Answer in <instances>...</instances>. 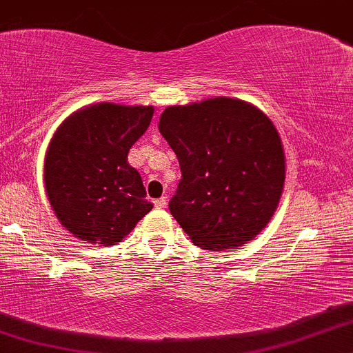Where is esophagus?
Here are the masks:
<instances>
[{
    "instance_id": "34e87169",
    "label": "esophagus",
    "mask_w": 353,
    "mask_h": 353,
    "mask_svg": "<svg viewBox=\"0 0 353 353\" xmlns=\"http://www.w3.org/2000/svg\"><path fill=\"white\" fill-rule=\"evenodd\" d=\"M154 205H156L157 209H164L165 205H168V199H165V197H159V199L154 201Z\"/></svg>"
}]
</instances>
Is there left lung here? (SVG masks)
<instances>
[{
    "label": "left lung",
    "mask_w": 353,
    "mask_h": 353,
    "mask_svg": "<svg viewBox=\"0 0 353 353\" xmlns=\"http://www.w3.org/2000/svg\"><path fill=\"white\" fill-rule=\"evenodd\" d=\"M159 131L182 174L169 210L190 241L205 250L252 241L272 219L285 181L272 121L245 101L212 98L164 109Z\"/></svg>",
    "instance_id": "left-lung-1"
}]
</instances>
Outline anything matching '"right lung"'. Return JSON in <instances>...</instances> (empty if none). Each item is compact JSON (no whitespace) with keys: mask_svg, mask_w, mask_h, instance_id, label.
<instances>
[{"mask_svg":"<svg viewBox=\"0 0 353 353\" xmlns=\"http://www.w3.org/2000/svg\"><path fill=\"white\" fill-rule=\"evenodd\" d=\"M152 114V106L99 103L76 111L54 132L44 184L56 217L74 237L114 245L152 209L141 174L128 163Z\"/></svg>","mask_w":353,"mask_h":353,"instance_id":"add662e5","label":"right lung"}]
</instances>
